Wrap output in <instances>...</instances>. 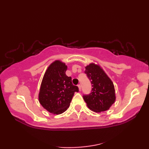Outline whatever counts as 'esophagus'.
Segmentation results:
<instances>
[{
  "mask_svg": "<svg viewBox=\"0 0 149 149\" xmlns=\"http://www.w3.org/2000/svg\"><path fill=\"white\" fill-rule=\"evenodd\" d=\"M78 88H79V90L81 91V86L80 84L78 85Z\"/></svg>",
  "mask_w": 149,
  "mask_h": 149,
  "instance_id": "esophagus-1",
  "label": "esophagus"
}]
</instances>
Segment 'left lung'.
Returning <instances> with one entry per match:
<instances>
[{
  "label": "left lung",
  "instance_id": "left-lung-1",
  "mask_svg": "<svg viewBox=\"0 0 149 149\" xmlns=\"http://www.w3.org/2000/svg\"><path fill=\"white\" fill-rule=\"evenodd\" d=\"M84 72L93 87L90 94L83 96L88 107L95 113L108 110L116 100L115 86L111 79L100 65L95 63L85 66Z\"/></svg>",
  "mask_w": 149,
  "mask_h": 149
}]
</instances>
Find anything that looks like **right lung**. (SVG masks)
I'll use <instances>...</instances> for the list:
<instances>
[{
    "mask_svg": "<svg viewBox=\"0 0 149 149\" xmlns=\"http://www.w3.org/2000/svg\"><path fill=\"white\" fill-rule=\"evenodd\" d=\"M67 65L61 60L50 64L44 74L38 93L41 105L54 115L64 113L70 106L78 87L72 84V77L66 75Z\"/></svg>",
    "mask_w": 149,
    "mask_h": 149,
    "instance_id": "obj_1",
    "label": "right lung"
}]
</instances>
